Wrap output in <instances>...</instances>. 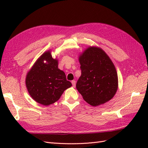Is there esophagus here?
<instances>
[{
  "instance_id": "esophagus-1",
  "label": "esophagus",
  "mask_w": 148,
  "mask_h": 148,
  "mask_svg": "<svg viewBox=\"0 0 148 148\" xmlns=\"http://www.w3.org/2000/svg\"><path fill=\"white\" fill-rule=\"evenodd\" d=\"M71 83H72V86H73L74 87L76 86V81H75V80H72V81H71Z\"/></svg>"
}]
</instances>
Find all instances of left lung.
<instances>
[{"mask_svg": "<svg viewBox=\"0 0 148 148\" xmlns=\"http://www.w3.org/2000/svg\"><path fill=\"white\" fill-rule=\"evenodd\" d=\"M81 75L76 88L83 99L92 106L111 100L118 86L114 65L101 48L89 47L79 57Z\"/></svg>", "mask_w": 148, "mask_h": 148, "instance_id": "obj_1", "label": "left lung"}]
</instances>
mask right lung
<instances>
[{
    "mask_svg": "<svg viewBox=\"0 0 148 148\" xmlns=\"http://www.w3.org/2000/svg\"><path fill=\"white\" fill-rule=\"evenodd\" d=\"M25 84L32 98L45 106L57 101L64 91L72 86L64 72L58 69V60L53 58L50 51L37 60L28 72Z\"/></svg>",
    "mask_w": 148,
    "mask_h": 148,
    "instance_id": "obj_1",
    "label": "right lung"
}]
</instances>
